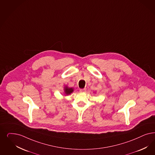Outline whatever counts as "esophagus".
<instances>
[{
  "mask_svg": "<svg viewBox=\"0 0 155 155\" xmlns=\"http://www.w3.org/2000/svg\"><path fill=\"white\" fill-rule=\"evenodd\" d=\"M86 91V89H81L80 90V91L81 92V93H84V92H85Z\"/></svg>",
  "mask_w": 155,
  "mask_h": 155,
  "instance_id": "1",
  "label": "esophagus"
}]
</instances>
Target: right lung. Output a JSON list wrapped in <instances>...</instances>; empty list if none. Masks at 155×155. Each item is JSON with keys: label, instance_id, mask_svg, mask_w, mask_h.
<instances>
[{"label": "right lung", "instance_id": "add662e5", "mask_svg": "<svg viewBox=\"0 0 155 155\" xmlns=\"http://www.w3.org/2000/svg\"><path fill=\"white\" fill-rule=\"evenodd\" d=\"M74 89L72 87H68L67 86L64 87V92L65 95H69L71 93H73Z\"/></svg>", "mask_w": 155, "mask_h": 155}]
</instances>
